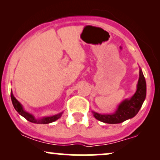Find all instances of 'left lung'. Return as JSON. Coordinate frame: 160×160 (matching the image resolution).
<instances>
[{"label": "left lung", "mask_w": 160, "mask_h": 160, "mask_svg": "<svg viewBox=\"0 0 160 160\" xmlns=\"http://www.w3.org/2000/svg\"><path fill=\"white\" fill-rule=\"evenodd\" d=\"M146 95V83L140 68L137 90L130 99H125L118 106L117 111L110 114H100L92 111L95 119L108 124H119L134 117L141 108Z\"/></svg>", "instance_id": "obj_1"}]
</instances>
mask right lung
Masks as SVG:
<instances>
[{"instance_id":"obj_1","label":"right lung","mask_w":160,"mask_h":160,"mask_svg":"<svg viewBox=\"0 0 160 160\" xmlns=\"http://www.w3.org/2000/svg\"><path fill=\"white\" fill-rule=\"evenodd\" d=\"M11 98H12L13 106H14L15 110H16L17 112L19 113V114L22 116V117L24 118H25L28 121L32 122V123H36V124L52 123V122L58 120L59 118H60L61 116H62V112H61L60 113H58V114L51 116V117H43V118H41V119H36V118H35L32 114H30V113H29L28 112H27V111H25V110H24L22 104L16 99V98H15L14 95H13L12 90H11Z\"/></svg>"}]
</instances>
